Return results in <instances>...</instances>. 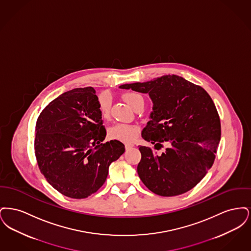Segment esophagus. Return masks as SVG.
Segmentation results:
<instances>
[{
    "instance_id": "34e87169",
    "label": "esophagus",
    "mask_w": 251,
    "mask_h": 251,
    "mask_svg": "<svg viewBox=\"0 0 251 251\" xmlns=\"http://www.w3.org/2000/svg\"><path fill=\"white\" fill-rule=\"evenodd\" d=\"M133 147V145H131V144H126L125 145V149H126V151H128V150H130Z\"/></svg>"
}]
</instances>
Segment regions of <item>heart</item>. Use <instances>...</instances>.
<instances>
[{"instance_id": "1", "label": "heart", "mask_w": 251, "mask_h": 251, "mask_svg": "<svg viewBox=\"0 0 251 251\" xmlns=\"http://www.w3.org/2000/svg\"><path fill=\"white\" fill-rule=\"evenodd\" d=\"M125 101L134 110L141 105L144 106L142 96L135 92H126L123 94ZM98 107L100 116L103 119H108L110 116L111 99L106 93H101L98 97ZM139 130L136 126L125 123H117L113 125L109 131L108 136L113 140H118L123 143H131L138 136Z\"/></svg>"}]
</instances>
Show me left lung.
Masks as SVG:
<instances>
[{
    "mask_svg": "<svg viewBox=\"0 0 251 251\" xmlns=\"http://www.w3.org/2000/svg\"><path fill=\"white\" fill-rule=\"evenodd\" d=\"M120 87L150 95L153 111L142 137L155 144L157 151L169 145L162 154L139 146L137 173L144 184L162 197L191 190L213 166L221 137L212 98L201 86L174 74Z\"/></svg>",
    "mask_w": 251,
    "mask_h": 251,
    "instance_id": "1",
    "label": "left lung"
}]
</instances>
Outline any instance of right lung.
I'll use <instances>...</instances> for the list:
<instances>
[{
	"label": "right lung",
	"mask_w": 251,
	"mask_h": 251,
	"mask_svg": "<svg viewBox=\"0 0 251 251\" xmlns=\"http://www.w3.org/2000/svg\"><path fill=\"white\" fill-rule=\"evenodd\" d=\"M105 136L93 87L61 94L36 120L35 154L40 172L62 195L87 198L101 187L109 166L125 151L118 140L102 144Z\"/></svg>",
	"instance_id": "right-lung-1"
}]
</instances>
